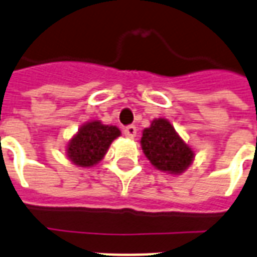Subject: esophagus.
<instances>
[{"label": "esophagus", "instance_id": "obj_1", "mask_svg": "<svg viewBox=\"0 0 257 257\" xmlns=\"http://www.w3.org/2000/svg\"><path fill=\"white\" fill-rule=\"evenodd\" d=\"M124 135L128 139H135L136 135H137V128H136L135 125H128V126L124 128Z\"/></svg>", "mask_w": 257, "mask_h": 257}]
</instances>
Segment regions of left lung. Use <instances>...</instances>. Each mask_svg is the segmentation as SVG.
Masks as SVG:
<instances>
[{
    "label": "left lung",
    "instance_id": "left-lung-1",
    "mask_svg": "<svg viewBox=\"0 0 257 257\" xmlns=\"http://www.w3.org/2000/svg\"><path fill=\"white\" fill-rule=\"evenodd\" d=\"M144 154L154 168L170 174H181L194 158L193 149L183 141L166 118H156L141 137Z\"/></svg>",
    "mask_w": 257,
    "mask_h": 257
}]
</instances>
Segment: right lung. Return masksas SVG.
Listing matches in <instances>:
<instances>
[{"instance_id":"right-lung-1","label":"right lung","mask_w":257,"mask_h":257,"mask_svg":"<svg viewBox=\"0 0 257 257\" xmlns=\"http://www.w3.org/2000/svg\"><path fill=\"white\" fill-rule=\"evenodd\" d=\"M120 136V129L100 121H89L79 129L70 140L67 156L75 165L89 168L96 165L107 153L110 143Z\"/></svg>"}]
</instances>
